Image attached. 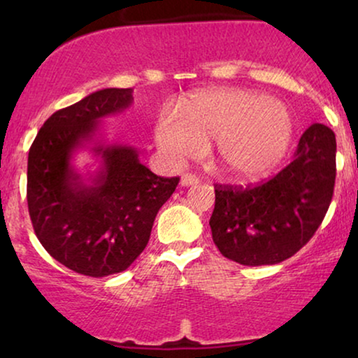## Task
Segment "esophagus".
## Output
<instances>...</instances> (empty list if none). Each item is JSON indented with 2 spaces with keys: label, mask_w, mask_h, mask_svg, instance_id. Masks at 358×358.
I'll use <instances>...</instances> for the list:
<instances>
[{
  "label": "esophagus",
  "mask_w": 358,
  "mask_h": 358,
  "mask_svg": "<svg viewBox=\"0 0 358 358\" xmlns=\"http://www.w3.org/2000/svg\"><path fill=\"white\" fill-rule=\"evenodd\" d=\"M199 182V179L195 178L194 174H182L180 176V185H182V187H189V185H194V184H197Z\"/></svg>",
  "instance_id": "1"
}]
</instances>
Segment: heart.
I'll return each instance as SVG.
<instances>
[{
	"instance_id": "heart-1",
	"label": "heart",
	"mask_w": 358,
	"mask_h": 358,
	"mask_svg": "<svg viewBox=\"0 0 358 358\" xmlns=\"http://www.w3.org/2000/svg\"><path fill=\"white\" fill-rule=\"evenodd\" d=\"M295 124L280 101L246 90H208L189 96L180 117L159 115L155 140L174 161L197 156L215 140L218 169L236 180H256L271 173L290 148Z\"/></svg>"
}]
</instances>
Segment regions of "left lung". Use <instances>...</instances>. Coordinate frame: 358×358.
Here are the masks:
<instances>
[{"label":"left lung","mask_w":358,"mask_h":358,"mask_svg":"<svg viewBox=\"0 0 358 358\" xmlns=\"http://www.w3.org/2000/svg\"><path fill=\"white\" fill-rule=\"evenodd\" d=\"M336 182V135L313 124L295 158L256 187L215 185L210 218L220 252L243 266L278 264L300 251L324 220Z\"/></svg>","instance_id":"left-lung-1"}]
</instances>
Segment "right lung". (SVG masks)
<instances>
[{"instance_id": "add662e5", "label": "right lung", "mask_w": 358, "mask_h": 358, "mask_svg": "<svg viewBox=\"0 0 358 358\" xmlns=\"http://www.w3.org/2000/svg\"><path fill=\"white\" fill-rule=\"evenodd\" d=\"M134 90L107 87L47 119L29 150L27 205L50 256L90 277L124 272L148 244L159 208L179 178H159L130 145L106 143L101 119L131 106ZM87 148L100 169L86 180L72 166Z\"/></svg>"}]
</instances>
